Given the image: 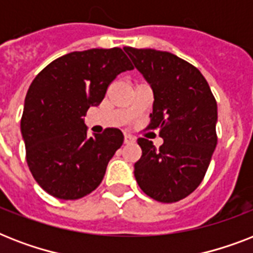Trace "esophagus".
Listing matches in <instances>:
<instances>
[{
  "label": "esophagus",
  "instance_id": "34e87169",
  "mask_svg": "<svg viewBox=\"0 0 253 253\" xmlns=\"http://www.w3.org/2000/svg\"><path fill=\"white\" fill-rule=\"evenodd\" d=\"M123 142H125V144H131V143L135 142V138L134 136H131V135H125Z\"/></svg>",
  "mask_w": 253,
  "mask_h": 253
}]
</instances>
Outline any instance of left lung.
Here are the masks:
<instances>
[{
    "label": "left lung",
    "instance_id": "obj_1",
    "mask_svg": "<svg viewBox=\"0 0 253 253\" xmlns=\"http://www.w3.org/2000/svg\"><path fill=\"white\" fill-rule=\"evenodd\" d=\"M154 91L148 128L164 139L156 148L139 138L142 158L136 182L147 196L164 204L188 197L202 182L216 142L218 109L208 81L188 61L166 51L125 47Z\"/></svg>",
    "mask_w": 253,
    "mask_h": 253
}]
</instances>
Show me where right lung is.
Returning a JSON list of instances; mask_svg holds the SVG:
<instances>
[{"label":"right lung","instance_id":"1","mask_svg":"<svg viewBox=\"0 0 253 253\" xmlns=\"http://www.w3.org/2000/svg\"><path fill=\"white\" fill-rule=\"evenodd\" d=\"M134 69L118 47L67 53L49 63L30 85L21 119L26 160L42 189L79 200L102 181L123 143L122 131L87 136L84 117L98 106L119 73Z\"/></svg>","mask_w":253,"mask_h":253}]
</instances>
